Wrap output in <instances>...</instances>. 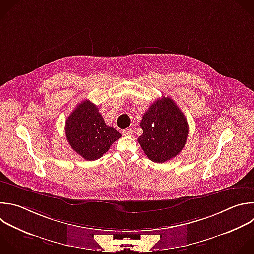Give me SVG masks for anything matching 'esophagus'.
Instances as JSON below:
<instances>
[{
  "label": "esophagus",
  "mask_w": 254,
  "mask_h": 254,
  "mask_svg": "<svg viewBox=\"0 0 254 254\" xmlns=\"http://www.w3.org/2000/svg\"><path fill=\"white\" fill-rule=\"evenodd\" d=\"M123 133H124V135L130 136L132 134V129L131 128H126V129L123 130Z\"/></svg>",
  "instance_id": "obj_1"
}]
</instances>
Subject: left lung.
Masks as SVG:
<instances>
[{"label": "left lung", "instance_id": "8db88e82", "mask_svg": "<svg viewBox=\"0 0 254 254\" xmlns=\"http://www.w3.org/2000/svg\"><path fill=\"white\" fill-rule=\"evenodd\" d=\"M140 127L143 133L137 141L153 162L162 163L176 157L186 145L188 121L171 98L157 99L144 113Z\"/></svg>", "mask_w": 254, "mask_h": 254}]
</instances>
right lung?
Instances as JSON below:
<instances>
[{
  "mask_svg": "<svg viewBox=\"0 0 254 254\" xmlns=\"http://www.w3.org/2000/svg\"><path fill=\"white\" fill-rule=\"evenodd\" d=\"M65 135L71 148L87 160H96L106 153L122 135L107 126L98 107L91 101L80 102L65 122Z\"/></svg>",
  "mask_w": 254,
  "mask_h": 254,
  "instance_id": "right-lung-1",
  "label": "right lung"
}]
</instances>
